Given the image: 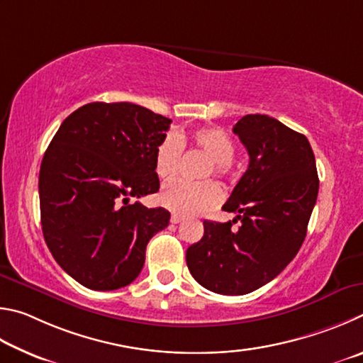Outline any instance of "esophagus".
<instances>
[{"label":"esophagus","instance_id":"34e87169","mask_svg":"<svg viewBox=\"0 0 363 363\" xmlns=\"http://www.w3.org/2000/svg\"><path fill=\"white\" fill-rule=\"evenodd\" d=\"M183 218L180 217V215H177V213H174V215H172V217H170V221H172V223H174V225H177V223H180V221H182Z\"/></svg>","mask_w":363,"mask_h":363}]
</instances>
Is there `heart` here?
<instances>
[{
    "instance_id": "1",
    "label": "heart",
    "mask_w": 363,
    "mask_h": 363,
    "mask_svg": "<svg viewBox=\"0 0 363 363\" xmlns=\"http://www.w3.org/2000/svg\"><path fill=\"white\" fill-rule=\"evenodd\" d=\"M185 145L208 157L199 174L202 178L211 177L212 174L223 178L230 174L231 161L236 152V145L231 135L220 127H204L193 132L189 137L169 132L159 142L155 152V172L161 180H169L177 174ZM159 201L175 213L199 215L212 211L220 204L221 189L212 180H174L162 188Z\"/></svg>"
}]
</instances>
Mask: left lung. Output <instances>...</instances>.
<instances>
[{
	"instance_id": "1",
	"label": "left lung",
	"mask_w": 363,
	"mask_h": 363,
	"mask_svg": "<svg viewBox=\"0 0 363 363\" xmlns=\"http://www.w3.org/2000/svg\"><path fill=\"white\" fill-rule=\"evenodd\" d=\"M233 132L250 157L223 206L236 218L206 220L204 236L186 250L191 276L220 295L250 294L281 274L306 238L319 193L315 157L303 133L266 114H247Z\"/></svg>"
}]
</instances>
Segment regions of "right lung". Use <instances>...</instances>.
<instances>
[{"mask_svg":"<svg viewBox=\"0 0 363 363\" xmlns=\"http://www.w3.org/2000/svg\"><path fill=\"white\" fill-rule=\"evenodd\" d=\"M170 123L129 101H94L63 121L44 152V240L84 287L106 291L135 281L150 239L169 225L165 208L129 199L159 191L155 152Z\"/></svg>","mask_w":363,"mask_h":363,"instance_id":"right-lung-1","label":"right lung"}]
</instances>
